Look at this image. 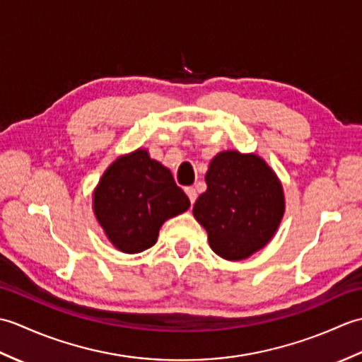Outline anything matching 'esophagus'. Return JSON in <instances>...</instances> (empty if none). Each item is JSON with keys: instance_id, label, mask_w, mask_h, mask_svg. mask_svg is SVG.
I'll return each mask as SVG.
<instances>
[{"instance_id": "obj_1", "label": "esophagus", "mask_w": 362, "mask_h": 362, "mask_svg": "<svg viewBox=\"0 0 362 362\" xmlns=\"http://www.w3.org/2000/svg\"><path fill=\"white\" fill-rule=\"evenodd\" d=\"M185 193H187V196H188V199H189L191 205H193V204L196 202V199H197V193H196V189H194L193 187H188V188H185Z\"/></svg>"}]
</instances>
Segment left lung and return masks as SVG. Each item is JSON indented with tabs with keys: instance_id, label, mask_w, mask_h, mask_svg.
Returning <instances> with one entry per match:
<instances>
[{
	"instance_id": "1",
	"label": "left lung",
	"mask_w": 362,
	"mask_h": 362,
	"mask_svg": "<svg viewBox=\"0 0 362 362\" xmlns=\"http://www.w3.org/2000/svg\"><path fill=\"white\" fill-rule=\"evenodd\" d=\"M205 182L193 214L209 233L213 252L240 261L263 249L284 213L283 187L266 161L255 153L219 152Z\"/></svg>"
}]
</instances>
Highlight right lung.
Segmentation results:
<instances>
[{
	"mask_svg": "<svg viewBox=\"0 0 362 362\" xmlns=\"http://www.w3.org/2000/svg\"><path fill=\"white\" fill-rule=\"evenodd\" d=\"M189 209V199L173 174L146 149L121 156L107 168L93 193L99 224L118 250L152 247L163 222Z\"/></svg>",
	"mask_w": 362,
	"mask_h": 362,
	"instance_id": "obj_1",
	"label": "right lung"
}]
</instances>
